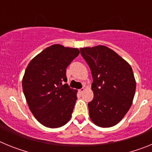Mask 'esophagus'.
<instances>
[{
  "mask_svg": "<svg viewBox=\"0 0 152 152\" xmlns=\"http://www.w3.org/2000/svg\"><path fill=\"white\" fill-rule=\"evenodd\" d=\"M84 91H85V88H84L79 90V92H80V94H81V93H83V92H84Z\"/></svg>",
  "mask_w": 152,
  "mask_h": 152,
  "instance_id": "34e87169",
  "label": "esophagus"
}]
</instances>
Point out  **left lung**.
I'll return each instance as SVG.
<instances>
[{
    "instance_id": "8db88e82",
    "label": "left lung",
    "mask_w": 152,
    "mask_h": 152,
    "mask_svg": "<svg viewBox=\"0 0 152 152\" xmlns=\"http://www.w3.org/2000/svg\"><path fill=\"white\" fill-rule=\"evenodd\" d=\"M80 51L93 77L90 118L100 127H112L121 121L132 103L136 81L132 67L105 45L84 47Z\"/></svg>"
}]
</instances>
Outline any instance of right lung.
<instances>
[{"label":"right lung","mask_w":152,"mask_h":152,"mask_svg":"<svg viewBox=\"0 0 152 152\" xmlns=\"http://www.w3.org/2000/svg\"><path fill=\"white\" fill-rule=\"evenodd\" d=\"M80 52L77 48L54 44L29 61L22 80L29 108L39 123L58 128L72 117L77 91L67 84L66 68Z\"/></svg>","instance_id":"right-lung-1"}]
</instances>
